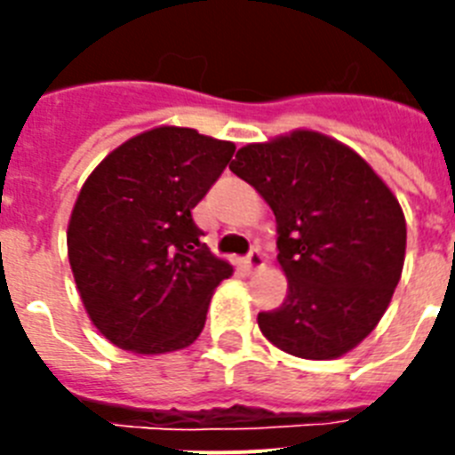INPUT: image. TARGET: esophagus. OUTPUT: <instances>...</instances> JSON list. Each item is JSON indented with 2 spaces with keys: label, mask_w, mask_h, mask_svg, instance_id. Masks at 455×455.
I'll use <instances>...</instances> for the list:
<instances>
[{
  "label": "esophagus",
  "mask_w": 455,
  "mask_h": 455,
  "mask_svg": "<svg viewBox=\"0 0 455 455\" xmlns=\"http://www.w3.org/2000/svg\"><path fill=\"white\" fill-rule=\"evenodd\" d=\"M264 268V255L259 251H251V255L243 259V271L246 273H255Z\"/></svg>",
  "instance_id": "1"
}]
</instances>
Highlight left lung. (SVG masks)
Returning <instances> with one entry per match:
<instances>
[{"label":"left lung","instance_id":"left-lung-1","mask_svg":"<svg viewBox=\"0 0 455 455\" xmlns=\"http://www.w3.org/2000/svg\"><path fill=\"white\" fill-rule=\"evenodd\" d=\"M230 171L275 216L287 299L257 323L303 360L347 355L383 319L405 259V216L392 188L341 140L293 130L236 152Z\"/></svg>","mask_w":455,"mask_h":455}]
</instances>
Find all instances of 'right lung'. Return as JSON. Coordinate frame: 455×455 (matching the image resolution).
Instances as JSON below:
<instances>
[{
	"mask_svg": "<svg viewBox=\"0 0 455 455\" xmlns=\"http://www.w3.org/2000/svg\"><path fill=\"white\" fill-rule=\"evenodd\" d=\"M235 155L232 140L159 124L108 152L68 220V259L92 325L123 351L191 347L230 262L204 246L191 209Z\"/></svg>",
	"mask_w": 455,
	"mask_h": 455,
	"instance_id": "obj_1",
	"label": "right lung"
}]
</instances>
